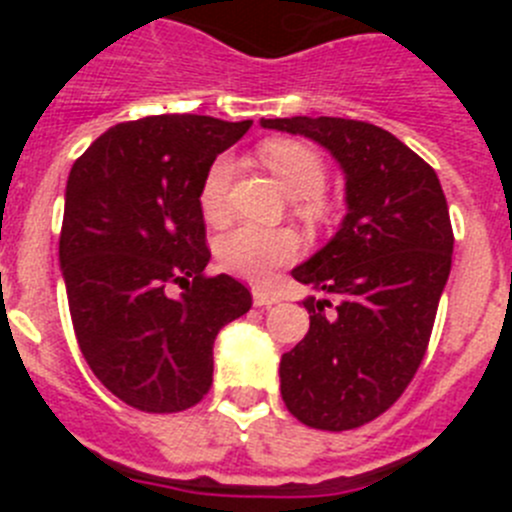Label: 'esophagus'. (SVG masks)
<instances>
[{"mask_svg":"<svg viewBox=\"0 0 512 512\" xmlns=\"http://www.w3.org/2000/svg\"><path fill=\"white\" fill-rule=\"evenodd\" d=\"M277 302H279L277 295H271V292H264V289L253 287V305L269 307V305H277Z\"/></svg>","mask_w":512,"mask_h":512,"instance_id":"esophagus-1","label":"esophagus"}]
</instances>
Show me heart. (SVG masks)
Wrapping results in <instances>:
<instances>
[{"label": "heart", "mask_w": 512, "mask_h": 512, "mask_svg": "<svg viewBox=\"0 0 512 512\" xmlns=\"http://www.w3.org/2000/svg\"><path fill=\"white\" fill-rule=\"evenodd\" d=\"M261 158L269 171L279 179L284 192L297 197V210L307 220L323 217L325 205L318 197L325 182V164L318 151H312L297 140H271L261 148ZM233 161L220 156L207 169L200 189V207L207 220L217 223L225 217V197H228ZM300 251L297 235L287 228H259V225H238L217 241L220 264L233 274L264 282L271 271L289 264Z\"/></svg>", "instance_id": "heart-1"}]
</instances>
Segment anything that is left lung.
<instances>
[{"instance_id":"1","label":"left lung","mask_w":512,"mask_h":512,"mask_svg":"<svg viewBox=\"0 0 512 512\" xmlns=\"http://www.w3.org/2000/svg\"><path fill=\"white\" fill-rule=\"evenodd\" d=\"M346 176L336 235L292 269L310 330L279 361L287 410L310 428L348 431L395 405L428 348L451 271L449 207L436 171L387 130L343 117H277Z\"/></svg>"}]
</instances>
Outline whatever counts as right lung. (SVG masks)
Listing matches in <instances>:
<instances>
[{"label": "right lung", "instance_id": "1", "mask_svg": "<svg viewBox=\"0 0 512 512\" xmlns=\"http://www.w3.org/2000/svg\"><path fill=\"white\" fill-rule=\"evenodd\" d=\"M248 128L143 117L99 135L71 166L58 243L71 323L94 377L130 408L197 405L212 384L217 333L251 310L238 279L205 277L200 207L207 169Z\"/></svg>", "mask_w": 512, "mask_h": 512}]
</instances>
